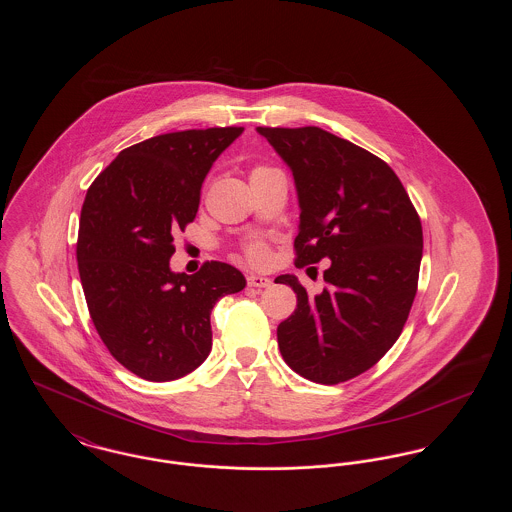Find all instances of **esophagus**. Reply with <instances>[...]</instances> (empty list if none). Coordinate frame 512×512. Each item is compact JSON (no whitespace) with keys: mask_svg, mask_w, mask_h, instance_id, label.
<instances>
[{"mask_svg":"<svg viewBox=\"0 0 512 512\" xmlns=\"http://www.w3.org/2000/svg\"><path fill=\"white\" fill-rule=\"evenodd\" d=\"M270 284H272V280L265 276H257V274L247 276V286H251V288H270Z\"/></svg>","mask_w":512,"mask_h":512,"instance_id":"1","label":"esophagus"}]
</instances>
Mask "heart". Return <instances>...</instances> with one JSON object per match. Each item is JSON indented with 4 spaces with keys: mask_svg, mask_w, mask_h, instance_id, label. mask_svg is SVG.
Instances as JSON below:
<instances>
[{
    "mask_svg": "<svg viewBox=\"0 0 512 512\" xmlns=\"http://www.w3.org/2000/svg\"><path fill=\"white\" fill-rule=\"evenodd\" d=\"M257 169H263V167H255L253 171ZM245 259L253 265H263L268 259V247L265 242L261 240H253L249 244L245 245Z\"/></svg>",
    "mask_w": 512,
    "mask_h": 512,
    "instance_id": "1",
    "label": "heart"
}]
</instances>
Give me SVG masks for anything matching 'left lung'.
Listing matches in <instances>:
<instances>
[{"mask_svg":"<svg viewBox=\"0 0 512 512\" xmlns=\"http://www.w3.org/2000/svg\"><path fill=\"white\" fill-rule=\"evenodd\" d=\"M257 132L292 169L299 197L295 267L330 259L328 284L311 297L282 274L297 307L280 322L278 347L303 378L334 386L376 365L401 336L422 259V224L386 161L318 126Z\"/></svg>","mask_w":512,"mask_h":512,"instance_id":"8db88e82","label":"left lung"}]
</instances>
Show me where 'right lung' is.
I'll return each instance as SVG.
<instances>
[{
	"instance_id": "obj_1",
	"label": "right lung",
	"mask_w": 512,
	"mask_h": 512,
	"mask_svg": "<svg viewBox=\"0 0 512 512\" xmlns=\"http://www.w3.org/2000/svg\"><path fill=\"white\" fill-rule=\"evenodd\" d=\"M242 126L169 132L122 149L86 192L76 261L99 338L149 382L190 374L211 351V311L244 274L207 261L174 274V234L194 222L201 184Z\"/></svg>"
}]
</instances>
